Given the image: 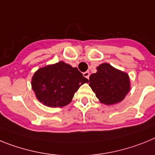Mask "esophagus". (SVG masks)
Instances as JSON below:
<instances>
[{
	"mask_svg": "<svg viewBox=\"0 0 155 155\" xmlns=\"http://www.w3.org/2000/svg\"><path fill=\"white\" fill-rule=\"evenodd\" d=\"M83 76L85 78H87V79H89V77H90V72L87 71V72H83Z\"/></svg>",
	"mask_w": 155,
	"mask_h": 155,
	"instance_id": "obj_1",
	"label": "esophagus"
}]
</instances>
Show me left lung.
Here are the masks:
<instances>
[{
	"mask_svg": "<svg viewBox=\"0 0 155 155\" xmlns=\"http://www.w3.org/2000/svg\"><path fill=\"white\" fill-rule=\"evenodd\" d=\"M89 82L98 100L106 105L121 102L130 91L129 75L108 63L97 67V72L91 74Z\"/></svg>",
	"mask_w": 155,
	"mask_h": 155,
	"instance_id": "8db88e82",
	"label": "left lung"
}]
</instances>
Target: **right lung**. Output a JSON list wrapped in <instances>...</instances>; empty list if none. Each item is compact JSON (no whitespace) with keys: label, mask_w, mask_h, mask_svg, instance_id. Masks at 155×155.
<instances>
[{"label":"right lung","mask_w":155,"mask_h":155,"mask_svg":"<svg viewBox=\"0 0 155 155\" xmlns=\"http://www.w3.org/2000/svg\"><path fill=\"white\" fill-rule=\"evenodd\" d=\"M86 83H88V79L77 68L64 61L40 68L31 80L37 100L51 107L68 105L78 89Z\"/></svg>","instance_id":"add662e5"}]
</instances>
